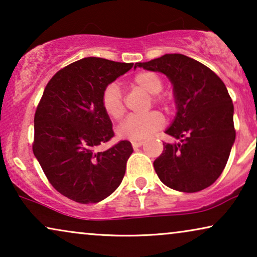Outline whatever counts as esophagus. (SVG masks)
Here are the masks:
<instances>
[{
    "label": "esophagus",
    "mask_w": 257,
    "mask_h": 257,
    "mask_svg": "<svg viewBox=\"0 0 257 257\" xmlns=\"http://www.w3.org/2000/svg\"><path fill=\"white\" fill-rule=\"evenodd\" d=\"M144 144V142H142V140H138V142H132V146L133 149H137V147H140Z\"/></svg>",
    "instance_id": "1"
}]
</instances>
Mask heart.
Returning <instances> with one entry per match:
<instances>
[{
  "mask_svg": "<svg viewBox=\"0 0 257 257\" xmlns=\"http://www.w3.org/2000/svg\"><path fill=\"white\" fill-rule=\"evenodd\" d=\"M131 85L145 92L152 94L151 103L160 105L164 108H170L171 99L166 94L160 93L163 90V79L153 71H139L132 77ZM101 106L108 117L120 119L125 113V104L121 91L117 84L111 83L104 87L100 97ZM165 125V118L159 111H151L146 114L128 115L118 126L117 133L119 137L128 140H140L147 138Z\"/></svg>",
  "mask_w": 257,
  "mask_h": 257,
  "instance_id": "obj_1",
  "label": "heart"
}]
</instances>
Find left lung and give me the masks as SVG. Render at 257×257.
I'll use <instances>...</instances> for the list:
<instances>
[{
  "mask_svg": "<svg viewBox=\"0 0 257 257\" xmlns=\"http://www.w3.org/2000/svg\"><path fill=\"white\" fill-rule=\"evenodd\" d=\"M173 84L177 117L166 130L180 144H166L154 160V170L167 187L195 193L216 181L235 142L234 106L227 87L215 72L181 54H167L146 63Z\"/></svg>",
  "mask_w": 257,
  "mask_h": 257,
  "instance_id": "obj_1",
  "label": "left lung"
}]
</instances>
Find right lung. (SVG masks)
<instances>
[{
  "label": "right lung",
  "mask_w": 257,
  "mask_h": 257,
  "mask_svg": "<svg viewBox=\"0 0 257 257\" xmlns=\"http://www.w3.org/2000/svg\"><path fill=\"white\" fill-rule=\"evenodd\" d=\"M132 66L86 57L59 70L45 86L35 112L33 151L52 187L73 201L99 202L124 178L131 143L98 151L114 136L100 97Z\"/></svg>",
  "instance_id": "obj_1"
}]
</instances>
